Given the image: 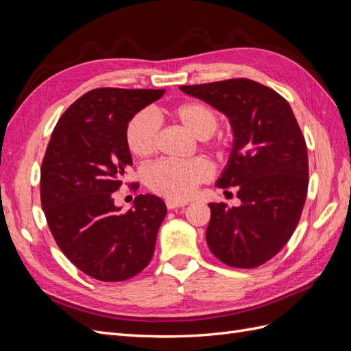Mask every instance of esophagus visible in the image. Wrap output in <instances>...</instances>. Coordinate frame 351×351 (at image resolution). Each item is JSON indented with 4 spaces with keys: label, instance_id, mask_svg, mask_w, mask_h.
Segmentation results:
<instances>
[{
    "label": "esophagus",
    "instance_id": "34e87169",
    "mask_svg": "<svg viewBox=\"0 0 351 351\" xmlns=\"http://www.w3.org/2000/svg\"><path fill=\"white\" fill-rule=\"evenodd\" d=\"M189 204V202L186 200H173V199H167L165 200V205L168 209H177V208H182V206H186Z\"/></svg>",
    "mask_w": 351,
    "mask_h": 351
}]
</instances>
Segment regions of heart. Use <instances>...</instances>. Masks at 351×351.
<instances>
[{
  "mask_svg": "<svg viewBox=\"0 0 351 351\" xmlns=\"http://www.w3.org/2000/svg\"><path fill=\"white\" fill-rule=\"evenodd\" d=\"M176 121L202 141L204 147L222 152L227 145L226 137L217 133L219 115L212 105L202 101H184L169 110ZM125 141L130 152L137 158L151 156L156 149L158 123L152 112L139 111L127 124ZM210 177L206 159L193 158L189 161L162 159L145 168L143 180L152 192L173 200L192 196L200 183Z\"/></svg>",
  "mask_w": 351,
  "mask_h": 351,
  "instance_id": "b5f03b06",
  "label": "heart"
}]
</instances>
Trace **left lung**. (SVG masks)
<instances>
[{
	"label": "left lung",
	"instance_id": "left-lung-1",
	"mask_svg": "<svg viewBox=\"0 0 351 351\" xmlns=\"http://www.w3.org/2000/svg\"><path fill=\"white\" fill-rule=\"evenodd\" d=\"M180 89L226 114L234 136L217 187H236L241 204H209L208 246L228 267L256 268L285 246L299 224L309 186L304 136L290 104L254 80Z\"/></svg>",
	"mask_w": 351,
	"mask_h": 351
}]
</instances>
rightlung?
Masks as SVG:
<instances>
[{"label":"right lung","mask_w":351,"mask_h":351,"mask_svg":"<svg viewBox=\"0 0 351 351\" xmlns=\"http://www.w3.org/2000/svg\"><path fill=\"white\" fill-rule=\"evenodd\" d=\"M164 89L98 88L73 102L51 134L40 167V204L67 259L89 277L125 281L149 265L167 206L139 195L121 212L114 192L132 154L125 141L133 115ZM136 186V184H133Z\"/></svg>","instance_id":"obj_1"}]
</instances>
